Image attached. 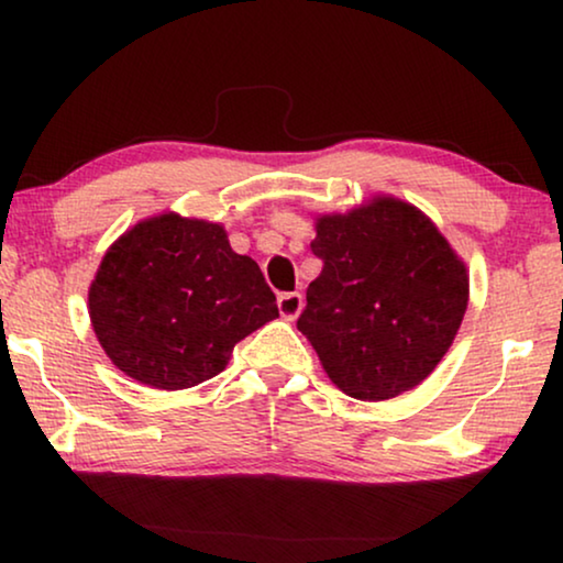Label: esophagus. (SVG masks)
Masks as SVG:
<instances>
[{
    "label": "esophagus",
    "mask_w": 563,
    "mask_h": 563,
    "mask_svg": "<svg viewBox=\"0 0 563 563\" xmlns=\"http://www.w3.org/2000/svg\"><path fill=\"white\" fill-rule=\"evenodd\" d=\"M276 307H279V314L284 320H295L302 312V295L299 291H284L276 299Z\"/></svg>",
    "instance_id": "1"
}]
</instances>
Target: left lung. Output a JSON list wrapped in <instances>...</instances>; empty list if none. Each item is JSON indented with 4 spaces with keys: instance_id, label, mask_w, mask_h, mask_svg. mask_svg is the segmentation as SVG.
<instances>
[{
    "instance_id": "8db88e82",
    "label": "left lung",
    "mask_w": 563,
    "mask_h": 563,
    "mask_svg": "<svg viewBox=\"0 0 563 563\" xmlns=\"http://www.w3.org/2000/svg\"><path fill=\"white\" fill-rule=\"evenodd\" d=\"M297 328L338 389L382 402L418 387L441 364L468 305L466 264L418 207L374 197L320 214Z\"/></svg>"
}]
</instances>
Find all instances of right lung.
<instances>
[{
  "mask_svg": "<svg viewBox=\"0 0 563 563\" xmlns=\"http://www.w3.org/2000/svg\"><path fill=\"white\" fill-rule=\"evenodd\" d=\"M97 341L130 379L189 389L228 366L235 343L279 318L258 264L218 222L164 212L122 233L89 287Z\"/></svg>",
  "mask_w": 563,
  "mask_h": 563,
  "instance_id": "add662e5",
  "label": "right lung"
}]
</instances>
